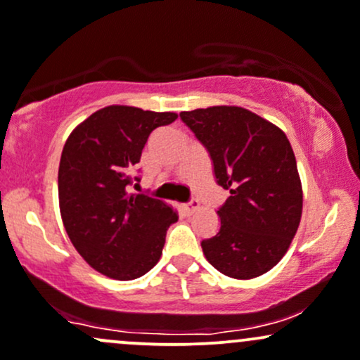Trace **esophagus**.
Returning a JSON list of instances; mask_svg holds the SVG:
<instances>
[{
  "instance_id": "34e87169",
  "label": "esophagus",
  "mask_w": 360,
  "mask_h": 360,
  "mask_svg": "<svg viewBox=\"0 0 360 360\" xmlns=\"http://www.w3.org/2000/svg\"><path fill=\"white\" fill-rule=\"evenodd\" d=\"M198 202H196V200H191V202H188V203H183V205H181V209H183V212L184 214H188V215H191L193 212H196L198 210Z\"/></svg>"
}]
</instances>
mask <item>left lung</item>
I'll list each match as a JSON object with an SVG mask.
<instances>
[{
    "label": "left lung",
    "instance_id": "8db88e82",
    "mask_svg": "<svg viewBox=\"0 0 360 360\" xmlns=\"http://www.w3.org/2000/svg\"><path fill=\"white\" fill-rule=\"evenodd\" d=\"M179 115L209 150L217 183L231 193L217 210L221 229L202 241L203 255L229 278L266 274L288 252L304 207L288 138L241 107L219 105Z\"/></svg>",
    "mask_w": 360,
    "mask_h": 360
}]
</instances>
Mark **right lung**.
Returning a JSON list of instances; mask_svg holds the SVG:
<instances>
[{
    "label": "right lung",
    "mask_w": 360,
    "mask_h": 360,
    "mask_svg": "<svg viewBox=\"0 0 360 360\" xmlns=\"http://www.w3.org/2000/svg\"><path fill=\"white\" fill-rule=\"evenodd\" d=\"M176 119L174 112L110 105L82 120L63 145V228L79 255L107 278L131 281L160 260L177 212L162 200L129 193V184L151 131Z\"/></svg>",
    "instance_id": "obj_1"
}]
</instances>
